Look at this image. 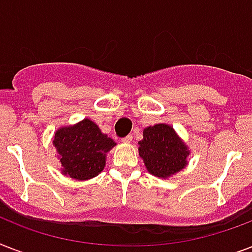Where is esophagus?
I'll list each match as a JSON object with an SVG mask.
<instances>
[{
	"instance_id": "esophagus-1",
	"label": "esophagus",
	"mask_w": 252,
	"mask_h": 252,
	"mask_svg": "<svg viewBox=\"0 0 252 252\" xmlns=\"http://www.w3.org/2000/svg\"><path fill=\"white\" fill-rule=\"evenodd\" d=\"M132 140H133V136H132V134H128V136H126V137L123 138L122 141L124 142V144H130Z\"/></svg>"
}]
</instances>
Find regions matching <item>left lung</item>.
Here are the masks:
<instances>
[{
    "label": "left lung",
    "instance_id": "obj_1",
    "mask_svg": "<svg viewBox=\"0 0 252 252\" xmlns=\"http://www.w3.org/2000/svg\"><path fill=\"white\" fill-rule=\"evenodd\" d=\"M142 136L138 154L149 174L167 179L188 165V145L171 126L161 123L146 126Z\"/></svg>",
    "mask_w": 252,
    "mask_h": 252
}]
</instances>
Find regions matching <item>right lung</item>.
<instances>
[{
    "label": "right lung",
    "mask_w": 252,
    "mask_h": 252,
    "mask_svg": "<svg viewBox=\"0 0 252 252\" xmlns=\"http://www.w3.org/2000/svg\"><path fill=\"white\" fill-rule=\"evenodd\" d=\"M52 144L61 163V174L81 182L103 171L107 153L116 145L87 118L73 126H60Z\"/></svg>",
    "instance_id": "right-lung-1"
}]
</instances>
